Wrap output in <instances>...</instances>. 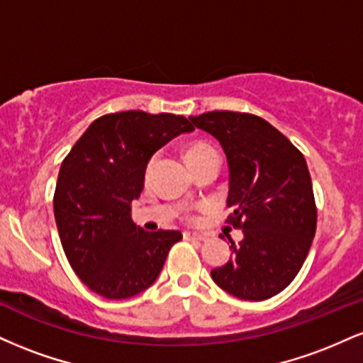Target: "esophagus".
<instances>
[{
    "instance_id": "1",
    "label": "esophagus",
    "mask_w": 363,
    "mask_h": 363,
    "mask_svg": "<svg viewBox=\"0 0 363 363\" xmlns=\"http://www.w3.org/2000/svg\"><path fill=\"white\" fill-rule=\"evenodd\" d=\"M184 239L186 240H199V242H201V240H206V237L201 234H196V232H184Z\"/></svg>"
}]
</instances>
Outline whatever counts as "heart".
Segmentation results:
<instances>
[{
    "label": "heart",
    "mask_w": 363,
    "mask_h": 363,
    "mask_svg": "<svg viewBox=\"0 0 363 363\" xmlns=\"http://www.w3.org/2000/svg\"><path fill=\"white\" fill-rule=\"evenodd\" d=\"M208 150H211V148L206 147V145H193V147L187 148L186 158L189 160V158L199 155V153H203V152H208ZM152 167H153V162H150L148 167H147V176H150V172H152Z\"/></svg>",
    "instance_id": "1"
}]
</instances>
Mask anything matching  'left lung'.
<instances>
[{"label":"left lung","mask_w":363,"mask_h":363,"mask_svg":"<svg viewBox=\"0 0 363 363\" xmlns=\"http://www.w3.org/2000/svg\"><path fill=\"white\" fill-rule=\"evenodd\" d=\"M189 121L222 145L228 164V223L244 234L211 278L237 298L266 301L297 277L315 234L318 211L306 158L254 114L213 111Z\"/></svg>","instance_id":"1"}]
</instances>
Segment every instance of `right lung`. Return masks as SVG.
I'll list each match as a JSON object with an SVG mask.
<instances>
[{
    "label": "right lung",
    "mask_w": 363,
    "mask_h": 363,
    "mask_svg": "<svg viewBox=\"0 0 363 363\" xmlns=\"http://www.w3.org/2000/svg\"><path fill=\"white\" fill-rule=\"evenodd\" d=\"M194 131L184 116L124 111L95 119L62 160L54 216L62 249L78 278L111 301L152 286L179 230L147 232L131 218L157 150Z\"/></svg>",
    "instance_id": "obj_1"
}]
</instances>
